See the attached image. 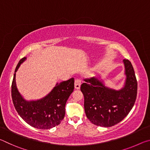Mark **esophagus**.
<instances>
[{"mask_svg": "<svg viewBox=\"0 0 150 150\" xmlns=\"http://www.w3.org/2000/svg\"><path fill=\"white\" fill-rule=\"evenodd\" d=\"M81 87V81L79 79H76L75 81V88L77 90L80 89Z\"/></svg>", "mask_w": 150, "mask_h": 150, "instance_id": "esophagus-1", "label": "esophagus"}]
</instances>
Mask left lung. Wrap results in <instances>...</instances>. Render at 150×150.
<instances>
[{
    "mask_svg": "<svg viewBox=\"0 0 150 150\" xmlns=\"http://www.w3.org/2000/svg\"><path fill=\"white\" fill-rule=\"evenodd\" d=\"M125 81L118 90L105 85L103 79L93 77L81 86L84 95L86 116L96 126L110 127L121 122L134 105L138 83L130 62L124 59Z\"/></svg>",
    "mask_w": 150,
    "mask_h": 150,
    "instance_id": "8db88e82",
    "label": "left lung"
}]
</instances>
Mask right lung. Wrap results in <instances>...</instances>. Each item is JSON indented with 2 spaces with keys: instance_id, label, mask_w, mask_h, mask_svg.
Listing matches in <instances>:
<instances>
[{
  "instance_id": "obj_1",
  "label": "right lung",
  "mask_w": 150,
  "mask_h": 150,
  "mask_svg": "<svg viewBox=\"0 0 150 150\" xmlns=\"http://www.w3.org/2000/svg\"><path fill=\"white\" fill-rule=\"evenodd\" d=\"M20 60L15 69L12 83V98L15 108L23 120L34 128L47 130L59 124L65 116V106L74 89V79L56 83L52 91L40 99L26 100L18 90L16 73L26 60Z\"/></svg>"
}]
</instances>
